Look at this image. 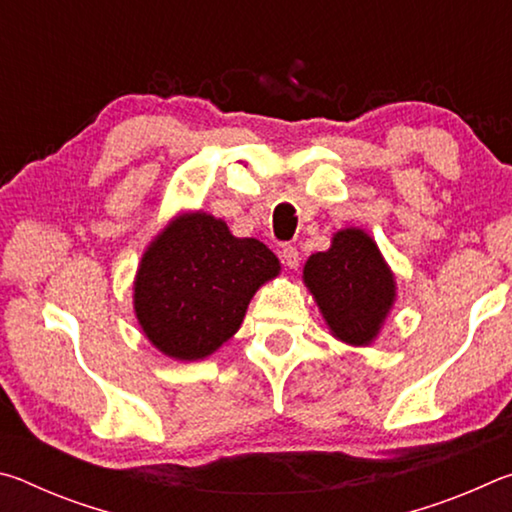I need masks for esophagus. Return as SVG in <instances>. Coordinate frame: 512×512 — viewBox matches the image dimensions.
I'll return each mask as SVG.
<instances>
[{
  "instance_id": "esophagus-1",
  "label": "esophagus",
  "mask_w": 512,
  "mask_h": 512,
  "mask_svg": "<svg viewBox=\"0 0 512 512\" xmlns=\"http://www.w3.org/2000/svg\"><path fill=\"white\" fill-rule=\"evenodd\" d=\"M280 257H282V264L289 268H298V264H300V253L296 246H282Z\"/></svg>"
}]
</instances>
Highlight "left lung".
I'll return each instance as SVG.
<instances>
[{"label":"left lung","instance_id":"1","mask_svg":"<svg viewBox=\"0 0 512 512\" xmlns=\"http://www.w3.org/2000/svg\"><path fill=\"white\" fill-rule=\"evenodd\" d=\"M305 284L332 334L352 345L375 339L395 300L393 273L377 244L354 228L336 232L332 248L307 259Z\"/></svg>","mask_w":512,"mask_h":512}]
</instances>
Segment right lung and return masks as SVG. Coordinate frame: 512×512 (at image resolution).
<instances>
[{"label":"right lung","instance_id":"1","mask_svg":"<svg viewBox=\"0 0 512 512\" xmlns=\"http://www.w3.org/2000/svg\"><path fill=\"white\" fill-rule=\"evenodd\" d=\"M280 273L257 239H237L210 214H183L142 257L135 314L155 348L196 361L237 332L250 298Z\"/></svg>","mask_w":512,"mask_h":512}]
</instances>
